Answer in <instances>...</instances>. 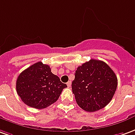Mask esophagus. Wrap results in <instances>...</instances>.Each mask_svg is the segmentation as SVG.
Masks as SVG:
<instances>
[{
  "instance_id": "34e87169",
  "label": "esophagus",
  "mask_w": 135,
  "mask_h": 135,
  "mask_svg": "<svg viewBox=\"0 0 135 135\" xmlns=\"http://www.w3.org/2000/svg\"><path fill=\"white\" fill-rule=\"evenodd\" d=\"M67 85H68V87H70V86H71V81H68V83H67Z\"/></svg>"
}]
</instances>
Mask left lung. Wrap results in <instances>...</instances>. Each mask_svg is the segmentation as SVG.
<instances>
[{
    "instance_id": "8db88e82",
    "label": "left lung",
    "mask_w": 135,
    "mask_h": 135,
    "mask_svg": "<svg viewBox=\"0 0 135 135\" xmlns=\"http://www.w3.org/2000/svg\"><path fill=\"white\" fill-rule=\"evenodd\" d=\"M117 86L118 79L110 67L103 61L92 59L77 68L72 90L77 104L93 112L108 104Z\"/></svg>"
}]
</instances>
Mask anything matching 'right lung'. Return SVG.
I'll return each mask as SVG.
<instances>
[{
    "label": "right lung",
    "instance_id": "right-lung-1",
    "mask_svg": "<svg viewBox=\"0 0 135 135\" xmlns=\"http://www.w3.org/2000/svg\"><path fill=\"white\" fill-rule=\"evenodd\" d=\"M66 84L51 73L48 65L38 62L17 77V93L21 100L33 108L45 109L58 100Z\"/></svg>",
    "mask_w": 135,
    "mask_h": 135
}]
</instances>
